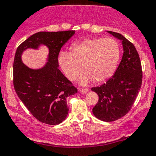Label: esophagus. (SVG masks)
Listing matches in <instances>:
<instances>
[{
    "mask_svg": "<svg viewBox=\"0 0 156 156\" xmlns=\"http://www.w3.org/2000/svg\"><path fill=\"white\" fill-rule=\"evenodd\" d=\"M80 92L82 94H87L88 92V89H80Z\"/></svg>",
    "mask_w": 156,
    "mask_h": 156,
    "instance_id": "esophagus-1",
    "label": "esophagus"
}]
</instances>
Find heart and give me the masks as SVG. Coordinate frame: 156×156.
Segmentation results:
<instances>
[{
	"label": "heart",
	"instance_id": "b5f03b06",
	"mask_svg": "<svg viewBox=\"0 0 156 156\" xmlns=\"http://www.w3.org/2000/svg\"><path fill=\"white\" fill-rule=\"evenodd\" d=\"M121 56V48L117 40L112 38H86L75 42L70 52H59L58 61L62 72L69 80L74 81L83 70L80 83L87 84L96 79L103 82L113 76Z\"/></svg>",
	"mask_w": 156,
	"mask_h": 156
}]
</instances>
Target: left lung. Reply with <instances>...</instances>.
<instances>
[{"mask_svg": "<svg viewBox=\"0 0 156 156\" xmlns=\"http://www.w3.org/2000/svg\"><path fill=\"white\" fill-rule=\"evenodd\" d=\"M107 32L121 41L122 58L111 79L91 90L99 97L93 114L99 120L110 122L120 119L130 111L141 88L142 71L139 55L133 44L121 34Z\"/></svg>", "mask_w": 156, "mask_h": 156, "instance_id": "1", "label": "left lung"}]
</instances>
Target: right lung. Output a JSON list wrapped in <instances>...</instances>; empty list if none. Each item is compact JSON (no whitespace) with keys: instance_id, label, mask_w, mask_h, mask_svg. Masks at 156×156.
<instances>
[{"instance_id":"right-lung-1","label":"right lung","mask_w":156,"mask_h":156,"mask_svg":"<svg viewBox=\"0 0 156 156\" xmlns=\"http://www.w3.org/2000/svg\"><path fill=\"white\" fill-rule=\"evenodd\" d=\"M74 34L75 31H39L23 42L15 53L13 65L15 92L31 114L47 125H58L66 118V98L77 92L58 69V62L61 48ZM42 45L49 49L44 66L31 69L24 64L23 52L28 48L38 50Z\"/></svg>"}]
</instances>
